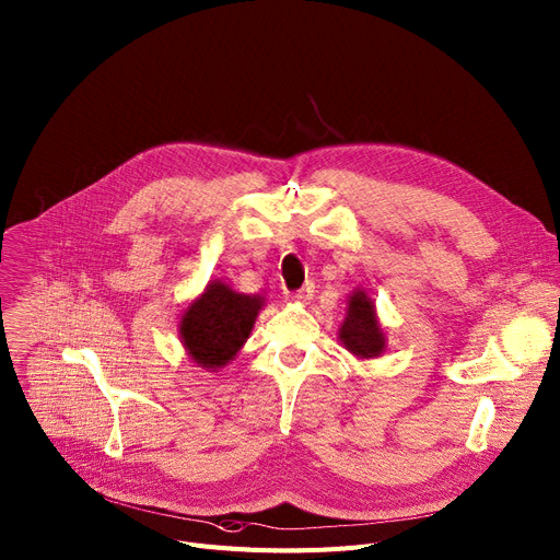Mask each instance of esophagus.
I'll list each match as a JSON object with an SVG mask.
<instances>
[{
	"instance_id": "obj_1",
	"label": "esophagus",
	"mask_w": 560,
	"mask_h": 560,
	"mask_svg": "<svg viewBox=\"0 0 560 560\" xmlns=\"http://www.w3.org/2000/svg\"><path fill=\"white\" fill-rule=\"evenodd\" d=\"M313 296H315V283H313V281H306L300 290L294 292V300H296V302H302V304L311 302Z\"/></svg>"
}]
</instances>
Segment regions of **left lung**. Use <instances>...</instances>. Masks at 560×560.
Segmentation results:
<instances>
[{"label":"left lung","mask_w":560,"mask_h":560,"mask_svg":"<svg viewBox=\"0 0 560 560\" xmlns=\"http://www.w3.org/2000/svg\"><path fill=\"white\" fill-rule=\"evenodd\" d=\"M347 317L340 326V342L353 355L369 360L385 353V332L381 328L376 306L364 290H355L349 296Z\"/></svg>","instance_id":"1"}]
</instances>
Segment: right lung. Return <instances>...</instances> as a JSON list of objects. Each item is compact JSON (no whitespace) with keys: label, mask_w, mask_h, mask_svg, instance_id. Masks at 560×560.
Returning <instances> with one entry per match:
<instances>
[{"label":"right lung","mask_w":560,"mask_h":560,"mask_svg":"<svg viewBox=\"0 0 560 560\" xmlns=\"http://www.w3.org/2000/svg\"><path fill=\"white\" fill-rule=\"evenodd\" d=\"M260 308L264 296L236 292L218 279L209 281L179 322L186 353L202 369H222L247 342Z\"/></svg>","instance_id":"1"}]
</instances>
